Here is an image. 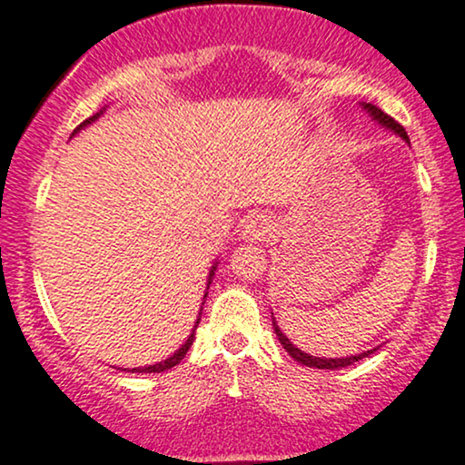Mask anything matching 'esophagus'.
<instances>
[{
	"instance_id": "obj_1",
	"label": "esophagus",
	"mask_w": 465,
	"mask_h": 465,
	"mask_svg": "<svg viewBox=\"0 0 465 465\" xmlns=\"http://www.w3.org/2000/svg\"><path fill=\"white\" fill-rule=\"evenodd\" d=\"M274 220L267 213H254L243 222L242 237L245 242H270V237H274Z\"/></svg>"
}]
</instances>
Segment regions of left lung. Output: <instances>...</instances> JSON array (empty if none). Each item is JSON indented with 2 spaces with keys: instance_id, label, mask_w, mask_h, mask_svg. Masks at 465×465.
I'll return each instance as SVG.
<instances>
[{
  "instance_id": "obj_1",
  "label": "left lung",
  "mask_w": 465,
  "mask_h": 465,
  "mask_svg": "<svg viewBox=\"0 0 465 465\" xmlns=\"http://www.w3.org/2000/svg\"><path fill=\"white\" fill-rule=\"evenodd\" d=\"M363 108H365V111H368L370 114H372V117L376 119V122L383 124L385 128L394 130L396 134H401L402 139H405L407 143H409V136H407V133H405V128H402V125L398 124V122H394V117H390V114L381 111V108L372 106V104H363ZM272 324H274V332H276L278 341L282 343V348H285V351H287L289 354H292V357L296 359L298 363L309 365V368H318V370H337V368H346V365H352L354 361H359V359H363V357H368V354H372V351H368V352H363V354H354V357H346V359H322V357H311V354L302 352V351H298V348L293 346V343L287 340L285 332H282L281 329H278L276 322H272Z\"/></svg>"
}]
</instances>
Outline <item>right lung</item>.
Returning <instances> with one entry per match:
<instances>
[{"label":"right lung","instance_id":"add662e5","mask_svg":"<svg viewBox=\"0 0 465 465\" xmlns=\"http://www.w3.org/2000/svg\"><path fill=\"white\" fill-rule=\"evenodd\" d=\"M100 114V113H97ZM97 114H93L91 119H86L84 124L82 125H86V124H91L93 119H97ZM80 125V128H82ZM213 274H215V265H213V270H211V274H209V285H211V278H213ZM206 298V296H204ZM195 326H198V322H195ZM191 343H193V332H191L189 335V340L183 343V348H180V351H176L172 354V357L169 359H165V361H161V363H156V365H147V368H134L133 372H145V374H152V372H165V370H169V368H173V365H178L180 361H183V357L184 354H187V351L191 348Z\"/></svg>","mask_w":465,"mask_h":465}]
</instances>
